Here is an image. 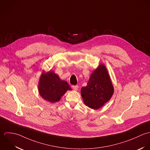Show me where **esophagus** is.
Returning <instances> with one entry per match:
<instances>
[{
  "mask_svg": "<svg viewBox=\"0 0 150 150\" xmlns=\"http://www.w3.org/2000/svg\"><path fill=\"white\" fill-rule=\"evenodd\" d=\"M72 88L75 90H77L78 89V86L77 85H72Z\"/></svg>",
  "mask_w": 150,
  "mask_h": 150,
  "instance_id": "34e87169",
  "label": "esophagus"
}]
</instances>
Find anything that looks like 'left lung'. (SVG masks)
Segmentation results:
<instances>
[{
	"mask_svg": "<svg viewBox=\"0 0 150 150\" xmlns=\"http://www.w3.org/2000/svg\"><path fill=\"white\" fill-rule=\"evenodd\" d=\"M113 93V86L103 64L91 74L87 86L81 89V96L85 104L94 110L98 109L108 101Z\"/></svg>",
	"mask_w": 150,
	"mask_h": 150,
	"instance_id": "1",
	"label": "left lung"
}]
</instances>
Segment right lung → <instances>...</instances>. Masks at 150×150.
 <instances>
[{
  "mask_svg": "<svg viewBox=\"0 0 150 150\" xmlns=\"http://www.w3.org/2000/svg\"><path fill=\"white\" fill-rule=\"evenodd\" d=\"M68 90H71L67 82L61 81L53 72L43 74L39 83V92L45 100L51 102H57Z\"/></svg>",
  "mask_w": 150,
  "mask_h": 150,
  "instance_id": "1",
  "label": "right lung"
}]
</instances>
